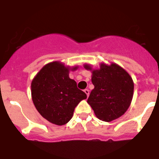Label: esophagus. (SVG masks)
<instances>
[{
  "instance_id": "obj_1",
  "label": "esophagus",
  "mask_w": 159,
  "mask_h": 159,
  "mask_svg": "<svg viewBox=\"0 0 159 159\" xmlns=\"http://www.w3.org/2000/svg\"><path fill=\"white\" fill-rule=\"evenodd\" d=\"M84 92H85V94L87 95V96H89V94H90V92H89V90L88 89H84Z\"/></svg>"
}]
</instances>
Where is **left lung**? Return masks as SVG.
I'll use <instances>...</instances> for the list:
<instances>
[{
	"label": "left lung",
	"mask_w": 159,
	"mask_h": 159,
	"mask_svg": "<svg viewBox=\"0 0 159 159\" xmlns=\"http://www.w3.org/2000/svg\"><path fill=\"white\" fill-rule=\"evenodd\" d=\"M92 70L89 65L84 66ZM95 86L88 99L98 119L111 122L123 116L130 106L134 92V83L123 68L116 64H102L99 70L92 71Z\"/></svg>",
	"instance_id": "left-lung-1"
}]
</instances>
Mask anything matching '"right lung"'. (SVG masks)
<instances>
[{"mask_svg":"<svg viewBox=\"0 0 159 159\" xmlns=\"http://www.w3.org/2000/svg\"><path fill=\"white\" fill-rule=\"evenodd\" d=\"M68 75L69 69L64 64L52 62L37 73L31 84L36 110L48 121L60 126L70 121L75 107L87 98Z\"/></svg>","mask_w":159,"mask_h":159,"instance_id":"right-lung-1","label":"right lung"}]
</instances>
